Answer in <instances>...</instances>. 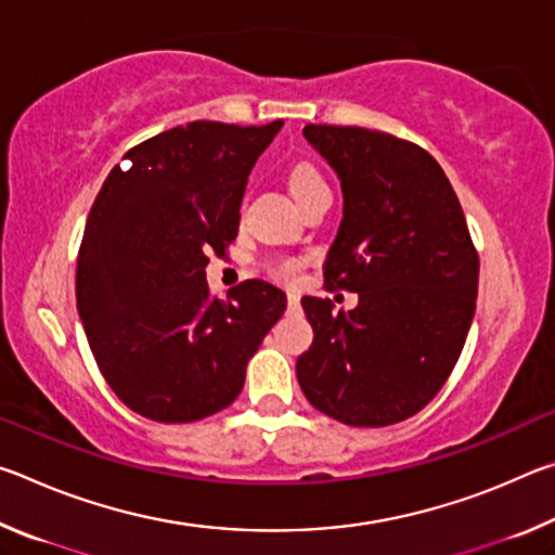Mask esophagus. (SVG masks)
<instances>
[{"mask_svg": "<svg viewBox=\"0 0 555 555\" xmlns=\"http://www.w3.org/2000/svg\"><path fill=\"white\" fill-rule=\"evenodd\" d=\"M288 311H298L300 308V296L296 294V291H288Z\"/></svg>", "mask_w": 555, "mask_h": 555, "instance_id": "esophagus-1", "label": "esophagus"}]
</instances>
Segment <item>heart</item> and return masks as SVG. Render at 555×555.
Here are the masks:
<instances>
[{"mask_svg":"<svg viewBox=\"0 0 555 555\" xmlns=\"http://www.w3.org/2000/svg\"><path fill=\"white\" fill-rule=\"evenodd\" d=\"M321 185H325L323 176L318 173V168L311 164H298L288 176V188H291V193H294V198H300V195H306L308 191H313V188H321ZM296 269L298 267L294 264V261H284V264L276 267L279 274H284V276L296 274Z\"/></svg>","mask_w":555,"mask_h":555,"instance_id":"obj_1","label":"heart"}]
</instances>
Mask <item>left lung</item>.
<instances>
[{
    "instance_id": "1",
    "label": "left lung",
    "mask_w": 555,
    "mask_h": 555,
    "mask_svg": "<svg viewBox=\"0 0 555 555\" xmlns=\"http://www.w3.org/2000/svg\"><path fill=\"white\" fill-rule=\"evenodd\" d=\"M340 178L343 220L325 279L352 311L304 296L313 345L296 377L318 411L347 426L413 416L453 372L475 315L480 259L457 195L424 149L384 131L306 125Z\"/></svg>"
}]
</instances>
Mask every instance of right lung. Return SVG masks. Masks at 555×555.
Wrapping results in <instances>:
<instances>
[{
    "label": "right lung",
    "instance_id": "1",
    "mask_svg": "<svg viewBox=\"0 0 555 555\" xmlns=\"http://www.w3.org/2000/svg\"><path fill=\"white\" fill-rule=\"evenodd\" d=\"M284 121H191L125 154L102 183L78 255L80 323L109 389L162 424H191L240 397L244 372L286 311L261 279L210 296L208 251L237 237L257 158Z\"/></svg>",
    "mask_w": 555,
    "mask_h": 555
}]
</instances>
